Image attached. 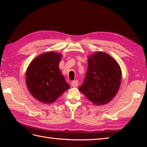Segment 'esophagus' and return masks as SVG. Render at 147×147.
I'll use <instances>...</instances> for the list:
<instances>
[{"label":"esophagus","instance_id":"obj_1","mask_svg":"<svg viewBox=\"0 0 147 147\" xmlns=\"http://www.w3.org/2000/svg\"><path fill=\"white\" fill-rule=\"evenodd\" d=\"M71 86L73 87H77L78 86V80L73 81V82L71 83Z\"/></svg>","mask_w":147,"mask_h":147}]
</instances>
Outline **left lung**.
Instances as JSON below:
<instances>
[{"label":"left lung","mask_w":147,"mask_h":147,"mask_svg":"<svg viewBox=\"0 0 147 147\" xmlns=\"http://www.w3.org/2000/svg\"><path fill=\"white\" fill-rule=\"evenodd\" d=\"M121 81L117 62L106 53L96 52L88 57V69L79 90L95 105H102L116 95Z\"/></svg>","instance_id":"left-lung-1"}]
</instances>
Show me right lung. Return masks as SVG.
Listing matches in <instances>:
<instances>
[{"label":"right lung","instance_id":"right-lung-1","mask_svg":"<svg viewBox=\"0 0 147 147\" xmlns=\"http://www.w3.org/2000/svg\"><path fill=\"white\" fill-rule=\"evenodd\" d=\"M61 55L48 52L40 55L27 69L26 82L31 94L44 104L54 102L70 88L59 69Z\"/></svg>","mask_w":147,"mask_h":147}]
</instances>
